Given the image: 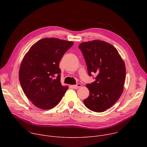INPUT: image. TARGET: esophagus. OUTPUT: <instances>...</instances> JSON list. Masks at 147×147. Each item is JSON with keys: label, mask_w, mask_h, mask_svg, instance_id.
Instances as JSON below:
<instances>
[{"label": "esophagus", "mask_w": 147, "mask_h": 147, "mask_svg": "<svg viewBox=\"0 0 147 147\" xmlns=\"http://www.w3.org/2000/svg\"><path fill=\"white\" fill-rule=\"evenodd\" d=\"M81 86H82L81 84L78 83V84H77L76 85H73V86H72V87H73V88H74V89H78V88H79L80 87H81Z\"/></svg>", "instance_id": "34e87169"}]
</instances>
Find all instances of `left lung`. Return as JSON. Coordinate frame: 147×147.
Listing matches in <instances>:
<instances>
[{
    "instance_id": "obj_1",
    "label": "left lung",
    "mask_w": 147,
    "mask_h": 147,
    "mask_svg": "<svg viewBox=\"0 0 147 147\" xmlns=\"http://www.w3.org/2000/svg\"><path fill=\"white\" fill-rule=\"evenodd\" d=\"M78 48L86 60L88 75L91 76L94 73L97 75L95 81L86 86L90 95L84 103L92 111H105L117 101L123 92L125 78L124 62L117 49L106 42H86Z\"/></svg>"
}]
</instances>
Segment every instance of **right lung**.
Segmentation results:
<instances>
[{"label": "right lung", "instance_id": "obj_1", "mask_svg": "<svg viewBox=\"0 0 147 147\" xmlns=\"http://www.w3.org/2000/svg\"><path fill=\"white\" fill-rule=\"evenodd\" d=\"M74 43L57 38L38 41L25 55L19 71V80L26 96L42 109L53 108L68 89L60 82L59 62Z\"/></svg>", "mask_w": 147, "mask_h": 147}]
</instances>
